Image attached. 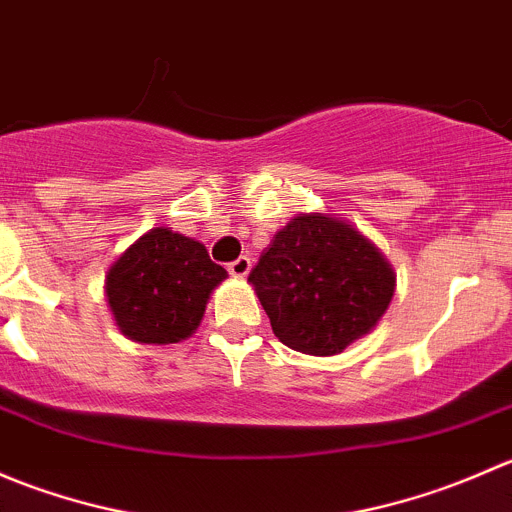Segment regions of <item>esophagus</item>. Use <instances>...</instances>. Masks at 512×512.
Listing matches in <instances>:
<instances>
[{"mask_svg": "<svg viewBox=\"0 0 512 512\" xmlns=\"http://www.w3.org/2000/svg\"><path fill=\"white\" fill-rule=\"evenodd\" d=\"M250 267H252V260L250 257L242 255V257H237L235 262H230V265H227V272H230L235 280H242V277L250 275Z\"/></svg>", "mask_w": 512, "mask_h": 512, "instance_id": "34e87169", "label": "esophagus"}]
</instances>
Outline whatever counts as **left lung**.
<instances>
[{"label":"left lung","instance_id":"obj_1","mask_svg":"<svg viewBox=\"0 0 512 512\" xmlns=\"http://www.w3.org/2000/svg\"><path fill=\"white\" fill-rule=\"evenodd\" d=\"M247 282L285 347L334 356L379 324L396 272L347 220L299 213L272 237Z\"/></svg>","mask_w":512,"mask_h":512}]
</instances>
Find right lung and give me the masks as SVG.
I'll return each mask as SVG.
<instances>
[{
    "instance_id": "obj_1",
    "label": "right lung",
    "mask_w": 512,
    "mask_h": 512,
    "mask_svg": "<svg viewBox=\"0 0 512 512\" xmlns=\"http://www.w3.org/2000/svg\"><path fill=\"white\" fill-rule=\"evenodd\" d=\"M225 277L203 242L160 225L108 267L106 302L131 342L178 344L200 327L210 294Z\"/></svg>"
}]
</instances>
